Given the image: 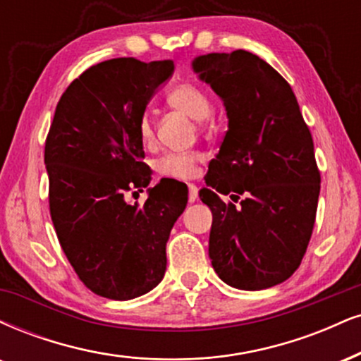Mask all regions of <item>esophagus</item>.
I'll return each instance as SVG.
<instances>
[{"label":"esophagus","mask_w":361,"mask_h":361,"mask_svg":"<svg viewBox=\"0 0 361 361\" xmlns=\"http://www.w3.org/2000/svg\"><path fill=\"white\" fill-rule=\"evenodd\" d=\"M188 202L190 203H195L198 200V188H197V185H193V183H190L188 185Z\"/></svg>","instance_id":"esophagus-1"}]
</instances>
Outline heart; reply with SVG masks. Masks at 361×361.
<instances>
[{"label":"heart","mask_w":361,"mask_h":361,"mask_svg":"<svg viewBox=\"0 0 361 361\" xmlns=\"http://www.w3.org/2000/svg\"><path fill=\"white\" fill-rule=\"evenodd\" d=\"M166 102L173 109L183 112L193 119H205L212 114V101L202 87L193 82H180L169 89ZM137 133L145 145H151L154 139V123L149 111H142L137 119ZM202 161V154L198 151H183L175 153L168 151L156 159V169L159 175L169 178L190 180L198 173V163Z\"/></svg>","instance_id":"heart-1"}]
</instances>
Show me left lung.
I'll use <instances>...</instances> for the list:
<instances>
[{"label": "left lung", "instance_id": "8db88e82", "mask_svg": "<svg viewBox=\"0 0 361 361\" xmlns=\"http://www.w3.org/2000/svg\"><path fill=\"white\" fill-rule=\"evenodd\" d=\"M193 68L228 116L212 188L200 192L214 215L212 266L232 288H272L296 272L314 227L321 175L311 131L290 85L257 55L208 54ZM230 191L233 202L218 197Z\"/></svg>", "mask_w": 361, "mask_h": 361}]
</instances>
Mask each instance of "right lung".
I'll use <instances>...</instances> for the list:
<instances>
[{
	"mask_svg": "<svg viewBox=\"0 0 361 361\" xmlns=\"http://www.w3.org/2000/svg\"><path fill=\"white\" fill-rule=\"evenodd\" d=\"M173 60L121 56L89 67L62 94L45 141L49 205L68 262L97 296L146 294L166 271V242L186 195L161 180L142 205L126 192L149 185L137 119Z\"/></svg>",
	"mask_w": 361,
	"mask_h": 361,
	"instance_id": "obj_1",
	"label": "right lung"
}]
</instances>
